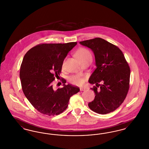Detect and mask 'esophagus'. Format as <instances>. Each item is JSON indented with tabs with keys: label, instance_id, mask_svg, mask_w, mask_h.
Here are the masks:
<instances>
[{
	"label": "esophagus",
	"instance_id": "34e87169",
	"mask_svg": "<svg viewBox=\"0 0 149 149\" xmlns=\"http://www.w3.org/2000/svg\"><path fill=\"white\" fill-rule=\"evenodd\" d=\"M85 90V89L84 88H80V91H84Z\"/></svg>",
	"mask_w": 149,
	"mask_h": 149
}]
</instances>
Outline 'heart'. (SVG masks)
I'll return each instance as SVG.
<instances>
[{"instance_id": "heart-1", "label": "heart", "mask_w": 149, "mask_h": 149, "mask_svg": "<svg viewBox=\"0 0 149 149\" xmlns=\"http://www.w3.org/2000/svg\"><path fill=\"white\" fill-rule=\"evenodd\" d=\"M75 55L81 63L86 60L92 59V56L91 52L88 49L83 47L78 49L75 53ZM64 66V63L63 64V66ZM69 81L70 83L74 85H81L83 84L84 79V78L81 77L79 75H74L69 77Z\"/></svg>"}]
</instances>
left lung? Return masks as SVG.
Instances as JSON below:
<instances>
[{"label": "left lung", "mask_w": 149, "mask_h": 149, "mask_svg": "<svg viewBox=\"0 0 149 149\" xmlns=\"http://www.w3.org/2000/svg\"><path fill=\"white\" fill-rule=\"evenodd\" d=\"M79 43L91 49L95 56L96 68L88 81L95 84L91 88L95 96L88 106L97 113L113 112L123 103L129 89L130 69L124 55L118 47L101 38Z\"/></svg>", "instance_id": "8db88e82"}]
</instances>
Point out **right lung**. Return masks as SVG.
<instances>
[{
    "mask_svg": "<svg viewBox=\"0 0 149 149\" xmlns=\"http://www.w3.org/2000/svg\"><path fill=\"white\" fill-rule=\"evenodd\" d=\"M77 42L43 43L29 50L20 69L22 88L31 104L41 113L55 116L67 108L72 95L80 89L70 84L54 90L52 82L60 75L65 58Z\"/></svg>",
    "mask_w": 149,
    "mask_h": 149,
    "instance_id": "right-lung-1",
    "label": "right lung"
}]
</instances>
